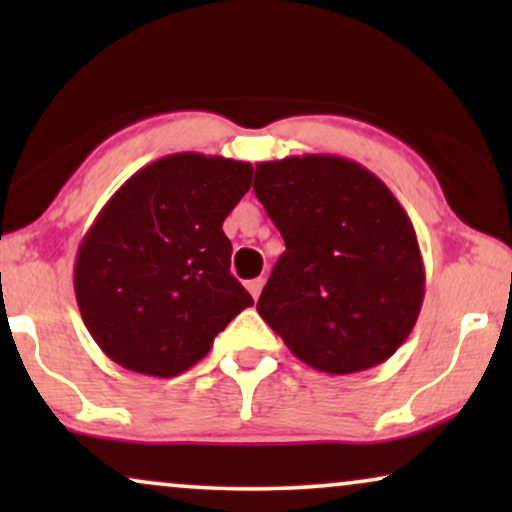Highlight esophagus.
<instances>
[{
    "label": "esophagus",
    "mask_w": 512,
    "mask_h": 512,
    "mask_svg": "<svg viewBox=\"0 0 512 512\" xmlns=\"http://www.w3.org/2000/svg\"><path fill=\"white\" fill-rule=\"evenodd\" d=\"M263 284H265L263 277H256V279H251V282H247V289H249L251 296H254V300H258V296H261Z\"/></svg>",
    "instance_id": "esophagus-1"
}]
</instances>
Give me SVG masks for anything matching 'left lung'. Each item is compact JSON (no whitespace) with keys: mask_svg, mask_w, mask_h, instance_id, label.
<instances>
[{"mask_svg":"<svg viewBox=\"0 0 512 512\" xmlns=\"http://www.w3.org/2000/svg\"><path fill=\"white\" fill-rule=\"evenodd\" d=\"M254 193L286 244L256 305L265 324L321 373L387 361L417 324L426 282L396 195L331 153L258 163Z\"/></svg>","mask_w":512,"mask_h":512,"instance_id":"1","label":"left lung"}]
</instances>
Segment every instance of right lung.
<instances>
[{"label":"right lung","mask_w":512,"mask_h":512,"mask_svg":"<svg viewBox=\"0 0 512 512\" xmlns=\"http://www.w3.org/2000/svg\"><path fill=\"white\" fill-rule=\"evenodd\" d=\"M251 174L242 160L172 153L132 174L102 207L76 251L74 293L111 361L174 377L254 305L230 275L233 244L223 233Z\"/></svg>","instance_id":"right-lung-1"}]
</instances>
